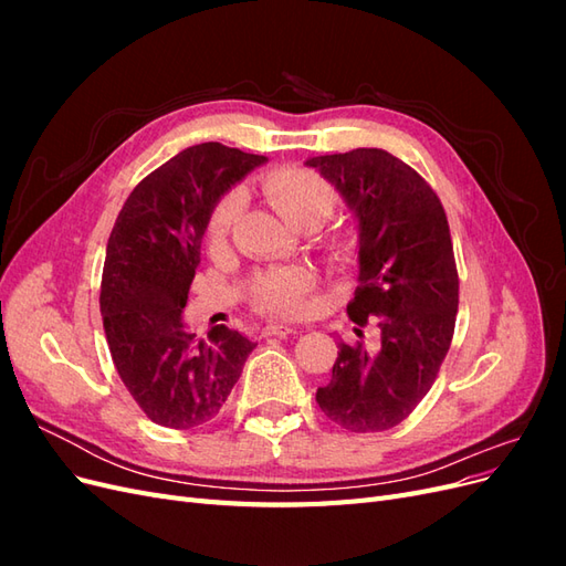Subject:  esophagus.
I'll list each match as a JSON object with an SVG mask.
<instances>
[{
    "label": "esophagus",
    "instance_id": "34e87169",
    "mask_svg": "<svg viewBox=\"0 0 566 566\" xmlns=\"http://www.w3.org/2000/svg\"><path fill=\"white\" fill-rule=\"evenodd\" d=\"M297 333L293 325H285V323H266L264 325V335H293Z\"/></svg>",
    "mask_w": 566,
    "mask_h": 566
}]
</instances>
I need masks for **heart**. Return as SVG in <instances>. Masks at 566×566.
<instances>
[{"instance_id": "1", "label": "heart", "mask_w": 566, "mask_h": 566, "mask_svg": "<svg viewBox=\"0 0 566 566\" xmlns=\"http://www.w3.org/2000/svg\"><path fill=\"white\" fill-rule=\"evenodd\" d=\"M262 191L271 210L276 212L285 224L300 231L321 229L337 208V191L331 181H325L312 169L283 167L271 172L262 181ZM241 193H227L217 202L208 224L210 248H221L241 214ZM316 285L314 271L310 269H283L262 273L252 285V300L266 312L295 314L304 295Z\"/></svg>"}]
</instances>
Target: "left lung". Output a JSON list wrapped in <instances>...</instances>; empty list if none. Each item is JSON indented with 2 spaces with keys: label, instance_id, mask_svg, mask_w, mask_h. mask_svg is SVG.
<instances>
[{
  "label": "left lung",
  "instance_id": "obj_1",
  "mask_svg": "<svg viewBox=\"0 0 566 566\" xmlns=\"http://www.w3.org/2000/svg\"><path fill=\"white\" fill-rule=\"evenodd\" d=\"M356 219L358 287L347 312L380 328L378 345L339 342L321 410L349 432L406 420L437 380L458 314V271L447 212L413 167L382 148L310 158ZM356 335L364 333L354 328Z\"/></svg>",
  "mask_w": 566,
  "mask_h": 566
}]
</instances>
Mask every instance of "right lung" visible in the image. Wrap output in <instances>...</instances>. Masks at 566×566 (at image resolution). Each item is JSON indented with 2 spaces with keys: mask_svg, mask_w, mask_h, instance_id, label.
I'll list each match as a JSON object with an SVG mask.
<instances>
[{
  "mask_svg": "<svg viewBox=\"0 0 566 566\" xmlns=\"http://www.w3.org/2000/svg\"><path fill=\"white\" fill-rule=\"evenodd\" d=\"M264 163L217 142L191 146L136 186L115 219L101 316L119 380L156 424L212 420L256 347L227 325L196 339L181 312L219 198Z\"/></svg>",
  "mask_w": 566,
  "mask_h": 566,
  "instance_id": "obj_1",
  "label": "right lung"
}]
</instances>
